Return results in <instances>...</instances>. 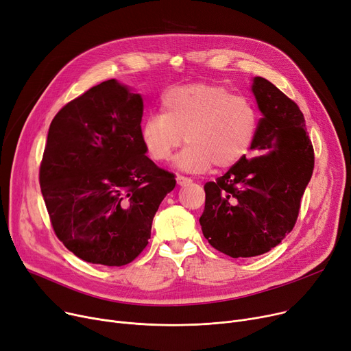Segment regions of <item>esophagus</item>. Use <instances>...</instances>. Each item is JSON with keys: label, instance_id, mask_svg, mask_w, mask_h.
<instances>
[{"label": "esophagus", "instance_id": "1", "mask_svg": "<svg viewBox=\"0 0 351 351\" xmlns=\"http://www.w3.org/2000/svg\"><path fill=\"white\" fill-rule=\"evenodd\" d=\"M176 182H178L179 186H186V185H189V183H192V179H191V178H186V176L178 175V176H176Z\"/></svg>", "mask_w": 351, "mask_h": 351}]
</instances>
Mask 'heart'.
Here are the masks:
<instances>
[{
    "label": "heart",
    "mask_w": 351,
    "mask_h": 351,
    "mask_svg": "<svg viewBox=\"0 0 351 351\" xmlns=\"http://www.w3.org/2000/svg\"><path fill=\"white\" fill-rule=\"evenodd\" d=\"M162 112L147 115L141 125V141L155 162L168 160L186 136L189 145L176 158L183 171L205 172L215 163L230 168L253 145L259 114L243 95L212 84H191L166 90Z\"/></svg>",
    "instance_id": "1"
}]
</instances>
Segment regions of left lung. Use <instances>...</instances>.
Masks as SVG:
<instances>
[{"mask_svg":"<svg viewBox=\"0 0 351 351\" xmlns=\"http://www.w3.org/2000/svg\"><path fill=\"white\" fill-rule=\"evenodd\" d=\"M252 92L263 118L246 156L205 185L199 222L208 242L230 257H253L278 246L296 225L315 168V151L298 104L262 77Z\"/></svg>","mask_w":351,"mask_h":351,"instance_id":"left-lung-1","label":"left lung"}]
</instances>
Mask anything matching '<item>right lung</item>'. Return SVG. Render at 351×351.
I'll return each mask as SVG.
<instances>
[{
    "instance_id": "add662e5",
    "label": "right lung",
    "mask_w": 351,
    "mask_h": 351,
    "mask_svg": "<svg viewBox=\"0 0 351 351\" xmlns=\"http://www.w3.org/2000/svg\"><path fill=\"white\" fill-rule=\"evenodd\" d=\"M143 101L115 80L68 102L49 125L40 185L55 234L80 259L135 261L175 175L147 158Z\"/></svg>"
}]
</instances>
